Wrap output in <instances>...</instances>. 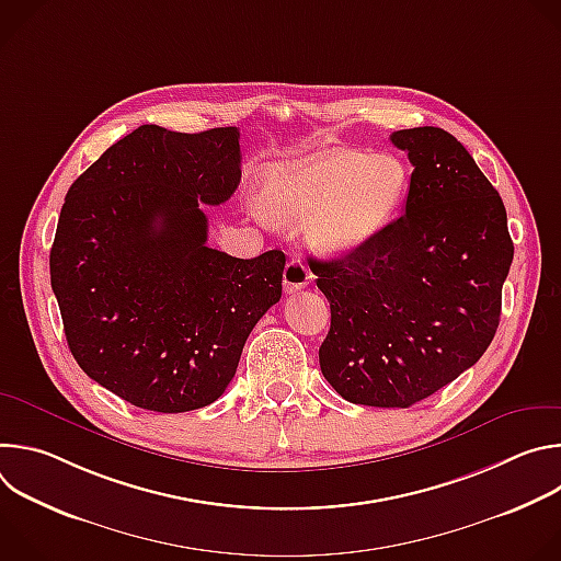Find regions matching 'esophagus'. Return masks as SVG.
Instances as JSON below:
<instances>
[{"instance_id": "34e87169", "label": "esophagus", "mask_w": 561, "mask_h": 561, "mask_svg": "<svg viewBox=\"0 0 561 561\" xmlns=\"http://www.w3.org/2000/svg\"><path fill=\"white\" fill-rule=\"evenodd\" d=\"M308 282H310L308 266L299 257H293L284 268V288H286V293H297L304 286H308Z\"/></svg>"}]
</instances>
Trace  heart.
Here are the masks:
<instances>
[{
	"label": "heart",
	"mask_w": 561,
	"mask_h": 561,
	"mask_svg": "<svg viewBox=\"0 0 561 561\" xmlns=\"http://www.w3.org/2000/svg\"><path fill=\"white\" fill-rule=\"evenodd\" d=\"M264 213L279 224L306 219L308 244L353 253L390 226L411 191V169L392 152L312 150L262 171Z\"/></svg>",
	"instance_id": "b5f03b06"
}]
</instances>
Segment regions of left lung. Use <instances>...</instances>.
<instances>
[{
  "mask_svg": "<svg viewBox=\"0 0 561 561\" xmlns=\"http://www.w3.org/2000/svg\"><path fill=\"white\" fill-rule=\"evenodd\" d=\"M390 141L413 164L407 213L310 268L331 301L327 381L353 404L409 409L491 346L513 239L500 193L450 133L420 126Z\"/></svg>",
  "mask_w": 561,
  "mask_h": 561,
  "instance_id": "obj_1",
  "label": "left lung"
}]
</instances>
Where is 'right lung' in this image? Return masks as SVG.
<instances>
[{"label":"right lung","mask_w":561,"mask_h":561,"mask_svg":"<svg viewBox=\"0 0 561 561\" xmlns=\"http://www.w3.org/2000/svg\"><path fill=\"white\" fill-rule=\"evenodd\" d=\"M239 164L234 126L146 124L66 193L50 249L66 342L79 368L137 409L213 404L282 297V251L239 260L206 247L202 204L234 193Z\"/></svg>","instance_id":"obj_1"}]
</instances>
